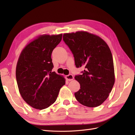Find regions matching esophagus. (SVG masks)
<instances>
[{"label":"esophagus","instance_id":"34e87169","mask_svg":"<svg viewBox=\"0 0 135 135\" xmlns=\"http://www.w3.org/2000/svg\"><path fill=\"white\" fill-rule=\"evenodd\" d=\"M66 78L68 80L71 81V80L74 79V76H73V75L72 74H69V75H68L66 76Z\"/></svg>","mask_w":135,"mask_h":135}]
</instances>
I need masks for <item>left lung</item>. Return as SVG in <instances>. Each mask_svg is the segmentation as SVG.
<instances>
[{"label":"left lung","instance_id":"1","mask_svg":"<svg viewBox=\"0 0 135 135\" xmlns=\"http://www.w3.org/2000/svg\"><path fill=\"white\" fill-rule=\"evenodd\" d=\"M63 40L72 52L76 68L84 66L75 79L80 89L74 93L85 107H99L108 99L115 82L113 59L107 43L100 36L79 31L65 33Z\"/></svg>","mask_w":135,"mask_h":135}]
</instances>
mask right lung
<instances>
[{
  "label": "right lung",
  "mask_w": 135,
  "mask_h": 135,
  "mask_svg": "<svg viewBox=\"0 0 135 135\" xmlns=\"http://www.w3.org/2000/svg\"><path fill=\"white\" fill-rule=\"evenodd\" d=\"M62 36L40 35L28 43L19 56L16 69L18 90L23 100L35 109L50 107L65 84L62 75L52 71V52Z\"/></svg>",
  "instance_id": "add662e5"
}]
</instances>
